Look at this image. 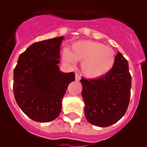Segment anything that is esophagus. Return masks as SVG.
<instances>
[{"label": "esophagus", "mask_w": 147, "mask_h": 147, "mask_svg": "<svg viewBox=\"0 0 147 147\" xmlns=\"http://www.w3.org/2000/svg\"><path fill=\"white\" fill-rule=\"evenodd\" d=\"M81 79V76L78 75V74H76V81H79Z\"/></svg>", "instance_id": "esophagus-1"}]
</instances>
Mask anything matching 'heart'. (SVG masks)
<instances>
[{"mask_svg":"<svg viewBox=\"0 0 147 147\" xmlns=\"http://www.w3.org/2000/svg\"><path fill=\"white\" fill-rule=\"evenodd\" d=\"M63 58L67 62L82 61L81 70L89 78H99L109 73L115 63V53L111 47L92 40L74 42L70 51L65 50Z\"/></svg>","mask_w":147,"mask_h":147,"instance_id":"1","label":"heart"}]
</instances>
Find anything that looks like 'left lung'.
<instances>
[{
  "label": "left lung",
  "mask_w": 147,
  "mask_h": 147,
  "mask_svg": "<svg viewBox=\"0 0 147 147\" xmlns=\"http://www.w3.org/2000/svg\"><path fill=\"white\" fill-rule=\"evenodd\" d=\"M82 85L85 115L90 123L105 127L114 124L125 114L129 105L131 76L127 60L121 53L109 73L95 79L80 80Z\"/></svg>",
  "instance_id": "obj_1"
}]
</instances>
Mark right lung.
<instances>
[{"label": "right lung", "mask_w": 147, "mask_h": 147, "mask_svg": "<svg viewBox=\"0 0 147 147\" xmlns=\"http://www.w3.org/2000/svg\"><path fill=\"white\" fill-rule=\"evenodd\" d=\"M64 37L36 42L21 53L13 70V94L20 108L36 122L55 120L62 109L74 72L63 73L58 64Z\"/></svg>", "instance_id": "right-lung-1"}]
</instances>
